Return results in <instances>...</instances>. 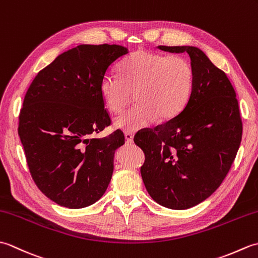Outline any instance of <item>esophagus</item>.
I'll use <instances>...</instances> for the list:
<instances>
[{
  "label": "esophagus",
  "instance_id": "1",
  "mask_svg": "<svg viewBox=\"0 0 258 258\" xmlns=\"http://www.w3.org/2000/svg\"><path fill=\"white\" fill-rule=\"evenodd\" d=\"M124 136H125V140H126V142H127V143H133L134 135L132 133H131V132H125Z\"/></svg>",
  "mask_w": 258,
  "mask_h": 258
}]
</instances>
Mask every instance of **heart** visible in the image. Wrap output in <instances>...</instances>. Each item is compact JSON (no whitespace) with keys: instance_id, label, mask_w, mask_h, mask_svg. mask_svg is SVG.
<instances>
[{"instance_id":"b5f03b06","label":"heart","mask_w":258,"mask_h":258,"mask_svg":"<svg viewBox=\"0 0 258 258\" xmlns=\"http://www.w3.org/2000/svg\"><path fill=\"white\" fill-rule=\"evenodd\" d=\"M119 75L104 76L100 92L113 113L122 111L134 92L135 105L113 122L124 131H138L156 118L163 122L176 116L187 104L194 84L193 68L187 59L144 50L134 52L119 65Z\"/></svg>"}]
</instances>
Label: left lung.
Instances as JSON below:
<instances>
[{
  "label": "left lung",
  "mask_w": 258,
  "mask_h": 258,
  "mask_svg": "<svg viewBox=\"0 0 258 258\" xmlns=\"http://www.w3.org/2000/svg\"><path fill=\"white\" fill-rule=\"evenodd\" d=\"M190 57L194 84L176 116L134 138L143 150L141 175L151 197L171 210H186L210 197L227 175L242 141L236 93L226 74L195 46H164Z\"/></svg>",
  "instance_id": "1"
}]
</instances>
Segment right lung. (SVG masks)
I'll return each instance as SVG.
<instances>
[{"mask_svg":"<svg viewBox=\"0 0 258 258\" xmlns=\"http://www.w3.org/2000/svg\"><path fill=\"white\" fill-rule=\"evenodd\" d=\"M128 53L120 45L82 44L37 73L20 112L19 135L36 186L56 204L83 208L105 193L124 134L90 139L111 124L100 84Z\"/></svg>","mask_w":258,"mask_h":258,"instance_id":"right-lung-1","label":"right lung"}]
</instances>
